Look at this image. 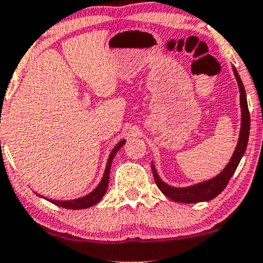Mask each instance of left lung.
<instances>
[{
    "label": "left lung",
    "mask_w": 263,
    "mask_h": 263,
    "mask_svg": "<svg viewBox=\"0 0 263 263\" xmlns=\"http://www.w3.org/2000/svg\"><path fill=\"white\" fill-rule=\"evenodd\" d=\"M232 70L238 83L239 105H241V131H239L238 142L237 146H236L235 152H233L232 157H231L227 166L222 170L221 174H218L216 177L211 178V180H207L204 181V182L196 183L187 187H174L170 186V184H167L166 182H163L160 178V176H158L157 171H156L154 162H152L151 166L156 184H157L158 189L161 190V192H162L164 196H167L170 200L175 202H181V203H196V202L213 200V198H215L216 196L220 195V193L224 190V187L227 186L230 178L232 177L236 168H237L242 156L245 155L250 136V112L249 106H247L246 91H245L243 83H242L241 77H239L236 68L232 67Z\"/></svg>",
    "instance_id": "8db88e82"
}]
</instances>
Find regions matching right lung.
<instances>
[{"mask_svg": "<svg viewBox=\"0 0 263 263\" xmlns=\"http://www.w3.org/2000/svg\"><path fill=\"white\" fill-rule=\"evenodd\" d=\"M125 142H126L125 140L120 141V142H118L117 145L114 147V149H112L111 154H109V156H108V161H107V164H106V170H105V174H103L102 180H101L99 186H97L93 191L89 192L88 195L83 196V197L76 198V200L60 201V200H48V198H46V200L52 202L53 204H57V206L63 207V209H68V210H82V209H88V207L95 206L97 202H100L101 200H102V197L105 196L106 191H107L108 180H109V170H111L112 160H114L115 155L117 154L118 149L125 145ZM40 197H42V196H40Z\"/></svg>", "mask_w": 263, "mask_h": 263, "instance_id": "1", "label": "right lung"}]
</instances>
